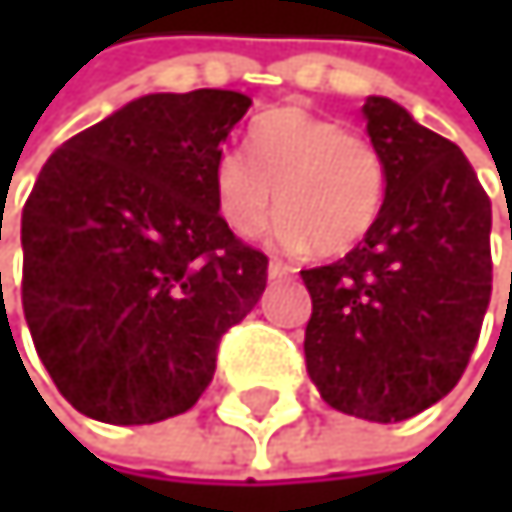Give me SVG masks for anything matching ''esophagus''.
Wrapping results in <instances>:
<instances>
[{
  "label": "esophagus",
  "instance_id": "esophagus-1",
  "mask_svg": "<svg viewBox=\"0 0 512 512\" xmlns=\"http://www.w3.org/2000/svg\"><path fill=\"white\" fill-rule=\"evenodd\" d=\"M267 273H270V279H288V276L294 273V267H288V264H282V261H270Z\"/></svg>",
  "mask_w": 512,
  "mask_h": 512
}]
</instances>
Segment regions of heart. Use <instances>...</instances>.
<instances>
[{"label": "heart", "mask_w": 512, "mask_h": 512, "mask_svg": "<svg viewBox=\"0 0 512 512\" xmlns=\"http://www.w3.org/2000/svg\"><path fill=\"white\" fill-rule=\"evenodd\" d=\"M248 147L251 156L227 147L214 159V202L233 233H258L273 205L285 248L344 254L375 227L387 178L365 137L304 107H279L251 125Z\"/></svg>", "instance_id": "heart-1"}]
</instances>
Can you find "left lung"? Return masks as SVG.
<instances>
[{"instance_id": "8db88e82", "label": "left lung", "mask_w": 512, "mask_h": 512, "mask_svg": "<svg viewBox=\"0 0 512 512\" xmlns=\"http://www.w3.org/2000/svg\"><path fill=\"white\" fill-rule=\"evenodd\" d=\"M365 131L384 162V205L365 239L301 270L313 316L310 381L353 418L396 424L455 390L491 298V202L473 165L390 97Z\"/></svg>"}]
</instances>
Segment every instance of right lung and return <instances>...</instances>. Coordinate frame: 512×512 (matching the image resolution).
<instances>
[{
    "mask_svg": "<svg viewBox=\"0 0 512 512\" xmlns=\"http://www.w3.org/2000/svg\"><path fill=\"white\" fill-rule=\"evenodd\" d=\"M251 97L144 94L54 150L24 205V316L64 399L104 424L184 415L267 288L214 202Z\"/></svg>",
    "mask_w": 512,
    "mask_h": 512,
    "instance_id": "obj_1",
    "label": "right lung"
}]
</instances>
